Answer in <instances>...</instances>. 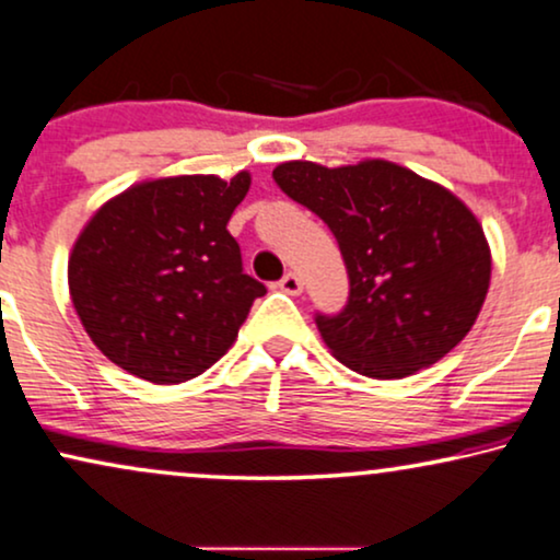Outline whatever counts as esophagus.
Wrapping results in <instances>:
<instances>
[{
  "instance_id": "1",
  "label": "esophagus",
  "mask_w": 560,
  "mask_h": 560,
  "mask_svg": "<svg viewBox=\"0 0 560 560\" xmlns=\"http://www.w3.org/2000/svg\"><path fill=\"white\" fill-rule=\"evenodd\" d=\"M280 290H282V293H288V295H301L303 293V282L295 272H288L285 278L280 280Z\"/></svg>"
}]
</instances>
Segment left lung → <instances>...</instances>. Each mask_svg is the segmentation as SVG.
Segmentation results:
<instances>
[{"mask_svg": "<svg viewBox=\"0 0 560 560\" xmlns=\"http://www.w3.org/2000/svg\"><path fill=\"white\" fill-rule=\"evenodd\" d=\"M272 177L342 249L350 301L342 314L316 316L334 358L390 381L434 365L466 337L491 282L489 242L466 202L386 159H295Z\"/></svg>", "mask_w": 560, "mask_h": 560, "instance_id": "left-lung-1", "label": "left lung"}]
</instances>
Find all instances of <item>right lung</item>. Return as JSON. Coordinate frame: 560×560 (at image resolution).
<instances>
[{
    "label": "right lung",
    "mask_w": 560,
    "mask_h": 560,
    "mask_svg": "<svg viewBox=\"0 0 560 560\" xmlns=\"http://www.w3.org/2000/svg\"><path fill=\"white\" fill-rule=\"evenodd\" d=\"M252 185L177 174L103 202L69 254V295L107 360L159 386L185 383L236 342L267 288L242 270L229 221Z\"/></svg>",
    "instance_id": "add662e5"
}]
</instances>
